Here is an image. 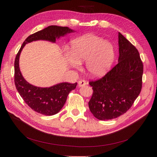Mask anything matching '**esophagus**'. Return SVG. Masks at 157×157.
Instances as JSON below:
<instances>
[{"mask_svg": "<svg viewBox=\"0 0 157 157\" xmlns=\"http://www.w3.org/2000/svg\"><path fill=\"white\" fill-rule=\"evenodd\" d=\"M78 86L80 87V86H85V85L87 84V82L85 80H80L78 81Z\"/></svg>", "mask_w": 157, "mask_h": 157, "instance_id": "obj_1", "label": "esophagus"}]
</instances>
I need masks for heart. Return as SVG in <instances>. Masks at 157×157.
Listing matches in <instances>:
<instances>
[{"mask_svg":"<svg viewBox=\"0 0 157 157\" xmlns=\"http://www.w3.org/2000/svg\"><path fill=\"white\" fill-rule=\"evenodd\" d=\"M71 55L67 56L70 63L77 67L86 61V67L90 75L99 77L105 75L115 58L113 45L101 37L86 35L77 38L71 43Z\"/></svg>","mask_w":157,"mask_h":157,"instance_id":"heart-1","label":"heart"}]
</instances>
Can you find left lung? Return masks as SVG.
I'll return each instance as SVG.
<instances>
[{
    "label": "left lung",
    "mask_w": 157,
    "mask_h": 157,
    "mask_svg": "<svg viewBox=\"0 0 157 157\" xmlns=\"http://www.w3.org/2000/svg\"><path fill=\"white\" fill-rule=\"evenodd\" d=\"M118 63L101 78L89 82L93 93L90 111L101 121L111 120L126 113L140 95L144 65L138 50L118 33Z\"/></svg>",
    "instance_id": "left-lung-1"
}]
</instances>
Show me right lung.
Listing matches in <instances>:
<instances>
[{"label":"right lung","mask_w":157,"mask_h":157,"mask_svg":"<svg viewBox=\"0 0 157 157\" xmlns=\"http://www.w3.org/2000/svg\"><path fill=\"white\" fill-rule=\"evenodd\" d=\"M67 27L50 25L29 35L23 42L16 56L14 62V82L17 92L27 105L33 111L44 115H54L64 105L69 94L77 86V83L63 82L50 88H39L28 83L23 77L19 67V58L25 44L37 40L55 42L57 37L73 32Z\"/></svg>","instance_id":"1"}]
</instances>
